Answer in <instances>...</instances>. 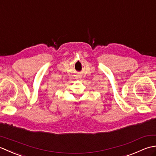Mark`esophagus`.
<instances>
[{"instance_id":"34e87169","label":"esophagus","mask_w":156,"mask_h":156,"mask_svg":"<svg viewBox=\"0 0 156 156\" xmlns=\"http://www.w3.org/2000/svg\"><path fill=\"white\" fill-rule=\"evenodd\" d=\"M81 78V75H77V78Z\"/></svg>"}]
</instances>
